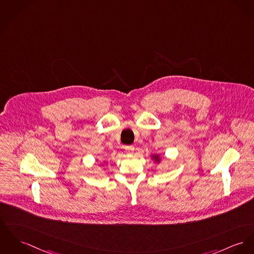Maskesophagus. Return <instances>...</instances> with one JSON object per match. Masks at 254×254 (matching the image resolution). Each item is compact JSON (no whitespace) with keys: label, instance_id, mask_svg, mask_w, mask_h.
Returning a JSON list of instances; mask_svg holds the SVG:
<instances>
[{"label":"esophagus","instance_id":"34e87169","mask_svg":"<svg viewBox=\"0 0 254 254\" xmlns=\"http://www.w3.org/2000/svg\"><path fill=\"white\" fill-rule=\"evenodd\" d=\"M125 150H126L127 154L131 155V154H133V151H134V146H132V145H130V146H125Z\"/></svg>","mask_w":254,"mask_h":254}]
</instances>
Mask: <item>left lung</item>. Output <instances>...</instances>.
<instances>
[{
  "label": "left lung",
  "mask_w": 254,
  "mask_h": 254,
  "mask_svg": "<svg viewBox=\"0 0 254 254\" xmlns=\"http://www.w3.org/2000/svg\"><path fill=\"white\" fill-rule=\"evenodd\" d=\"M152 159H154L156 162H160L161 161V159H160V157H159V155H153Z\"/></svg>",
  "instance_id": "obj_1"
}]
</instances>
